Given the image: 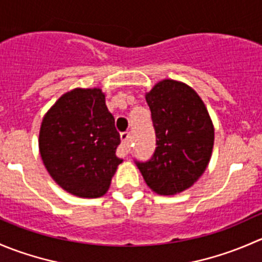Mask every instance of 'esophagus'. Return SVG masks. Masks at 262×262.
Returning <instances> with one entry per match:
<instances>
[{
    "label": "esophagus",
    "mask_w": 262,
    "mask_h": 262,
    "mask_svg": "<svg viewBox=\"0 0 262 262\" xmlns=\"http://www.w3.org/2000/svg\"><path fill=\"white\" fill-rule=\"evenodd\" d=\"M120 139H121V147L120 148V156L121 157H125L129 152H130V142H132V137L129 132H124V133L120 134Z\"/></svg>",
    "instance_id": "obj_1"
}]
</instances>
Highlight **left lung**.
Segmentation results:
<instances>
[{
    "label": "left lung",
    "mask_w": 262,
    "mask_h": 262,
    "mask_svg": "<svg viewBox=\"0 0 262 262\" xmlns=\"http://www.w3.org/2000/svg\"><path fill=\"white\" fill-rule=\"evenodd\" d=\"M156 132L152 158L136 161L155 192L173 195L204 173L214 144V126L199 95L184 82L162 80L146 94Z\"/></svg>",
    "instance_id": "obj_1"
}]
</instances>
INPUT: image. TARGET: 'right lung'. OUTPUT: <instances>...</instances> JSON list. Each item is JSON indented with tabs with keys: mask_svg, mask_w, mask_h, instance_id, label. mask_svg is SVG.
I'll use <instances>...</instances> for the list:
<instances>
[{
	"mask_svg": "<svg viewBox=\"0 0 262 262\" xmlns=\"http://www.w3.org/2000/svg\"><path fill=\"white\" fill-rule=\"evenodd\" d=\"M100 89L66 92L44 115L39 150L52 179L80 198H100L109 190L118 166L120 134Z\"/></svg>",
	"mask_w": 262,
	"mask_h": 262,
	"instance_id": "1",
	"label": "right lung"
}]
</instances>
